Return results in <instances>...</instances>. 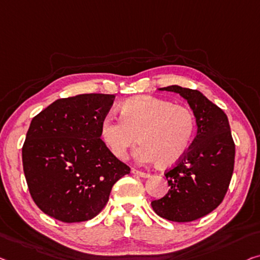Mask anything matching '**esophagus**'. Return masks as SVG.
I'll return each mask as SVG.
<instances>
[{
    "instance_id": "34e87169",
    "label": "esophagus",
    "mask_w": 260,
    "mask_h": 260,
    "mask_svg": "<svg viewBox=\"0 0 260 260\" xmlns=\"http://www.w3.org/2000/svg\"><path fill=\"white\" fill-rule=\"evenodd\" d=\"M132 173H133L134 175H137V176H140V177H149V176H150L148 173L141 172V170H138V169H133V170H132Z\"/></svg>"
}]
</instances>
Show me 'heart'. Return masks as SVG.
<instances>
[{"label":"heart","instance_id":"obj_1","mask_svg":"<svg viewBox=\"0 0 260 260\" xmlns=\"http://www.w3.org/2000/svg\"><path fill=\"white\" fill-rule=\"evenodd\" d=\"M120 117H106L100 127L104 142L120 160H125L139 137L142 145L135 150L137 161L170 166L185 154L195 133L190 108L157 96L127 99L120 105Z\"/></svg>","mask_w":260,"mask_h":260}]
</instances>
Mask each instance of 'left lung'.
Instances as JSON below:
<instances>
[{
    "label": "left lung",
    "instance_id": "8db88e82",
    "mask_svg": "<svg viewBox=\"0 0 260 260\" xmlns=\"http://www.w3.org/2000/svg\"><path fill=\"white\" fill-rule=\"evenodd\" d=\"M187 100L196 118L197 134L176 166L165 173L168 193L152 202L156 214L173 222H191L222 203L235 166V142L229 120L220 108L197 90L172 85Z\"/></svg>",
    "mask_w": 260,
    "mask_h": 260
}]
</instances>
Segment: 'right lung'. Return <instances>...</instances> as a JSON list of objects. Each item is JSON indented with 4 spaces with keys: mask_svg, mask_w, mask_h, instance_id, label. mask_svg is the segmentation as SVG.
Wrapping results in <instances>:
<instances>
[{
    "mask_svg": "<svg viewBox=\"0 0 260 260\" xmlns=\"http://www.w3.org/2000/svg\"><path fill=\"white\" fill-rule=\"evenodd\" d=\"M114 98L90 93L58 99L31 120L23 170L44 214L64 223L92 219L108 202L115 182L129 174L100 138Z\"/></svg>",
    "mask_w": 260,
    "mask_h": 260,
    "instance_id": "add662e5",
    "label": "right lung"
}]
</instances>
